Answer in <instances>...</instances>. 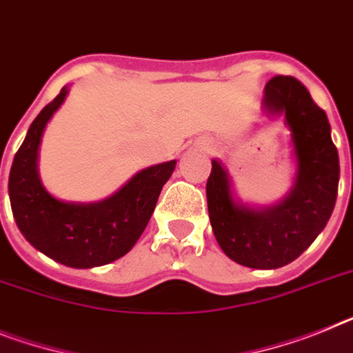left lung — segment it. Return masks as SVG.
Wrapping results in <instances>:
<instances>
[{
	"mask_svg": "<svg viewBox=\"0 0 353 353\" xmlns=\"http://www.w3.org/2000/svg\"><path fill=\"white\" fill-rule=\"evenodd\" d=\"M263 110L268 117L284 114L296 161L293 188L275 205H248L234 194L225 164L212 159L207 205L214 236L228 259L246 268L275 270L300 257L330 219L339 157L327 114L296 78H271L264 87Z\"/></svg>",
	"mask_w": 353,
	"mask_h": 353,
	"instance_id": "1",
	"label": "left lung"
}]
</instances>
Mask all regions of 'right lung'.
Returning <instances> with one entry per match:
<instances>
[{
  "label": "right lung",
  "mask_w": 353,
  "mask_h": 353,
  "mask_svg": "<svg viewBox=\"0 0 353 353\" xmlns=\"http://www.w3.org/2000/svg\"><path fill=\"white\" fill-rule=\"evenodd\" d=\"M69 87L42 108L17 150L8 176V196L17 228L30 245L69 268L103 266L134 248L155 210L176 161L150 165L101 201L59 200L39 176V146L44 128L64 103Z\"/></svg>",
  "instance_id": "obj_1"
}]
</instances>
